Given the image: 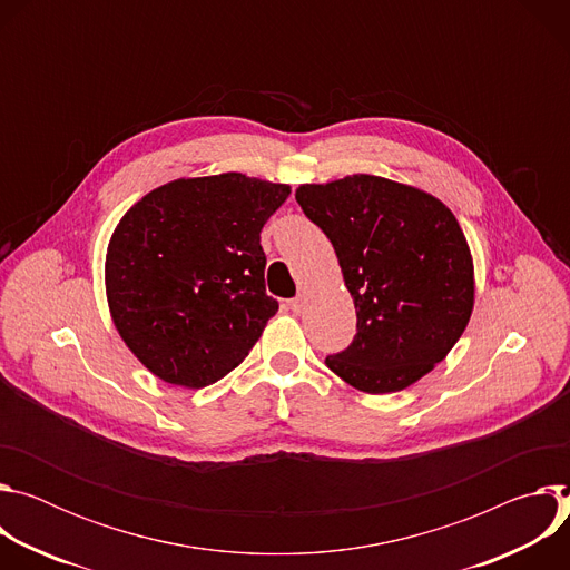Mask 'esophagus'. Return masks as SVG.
<instances>
[{
  "instance_id": "obj_1",
  "label": "esophagus",
  "mask_w": 570,
  "mask_h": 570,
  "mask_svg": "<svg viewBox=\"0 0 570 570\" xmlns=\"http://www.w3.org/2000/svg\"><path fill=\"white\" fill-rule=\"evenodd\" d=\"M288 308H291L293 313H302V311H304V297L297 295V297L288 299Z\"/></svg>"
}]
</instances>
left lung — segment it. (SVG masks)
Returning a JSON list of instances; mask_svg holds the SVG:
<instances>
[{"label": "left lung", "instance_id": "left-lung-1", "mask_svg": "<svg viewBox=\"0 0 570 570\" xmlns=\"http://www.w3.org/2000/svg\"><path fill=\"white\" fill-rule=\"evenodd\" d=\"M295 200L332 240L356 306L352 345L324 363L367 394L413 385L446 358L473 311V259L453 212L365 174L302 185Z\"/></svg>", "mask_w": 570, "mask_h": 570}]
</instances>
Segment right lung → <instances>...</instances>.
I'll use <instances>...</instances> for the list:
<instances>
[{
    "mask_svg": "<svg viewBox=\"0 0 570 570\" xmlns=\"http://www.w3.org/2000/svg\"><path fill=\"white\" fill-rule=\"evenodd\" d=\"M288 185L243 174L180 178L137 200L106 255V295L128 350L157 379L205 387L232 372L279 304L262 227Z\"/></svg>",
    "mask_w": 570,
    "mask_h": 570,
    "instance_id": "obj_1",
    "label": "right lung"
}]
</instances>
